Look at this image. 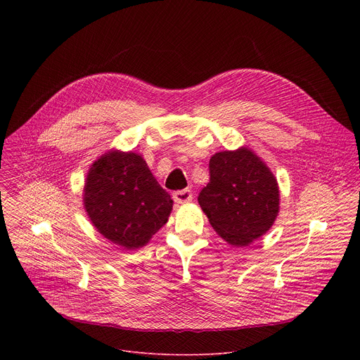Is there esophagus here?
I'll list each match as a JSON object with an SVG mask.
<instances>
[{
	"label": "esophagus",
	"mask_w": 360,
	"mask_h": 360,
	"mask_svg": "<svg viewBox=\"0 0 360 360\" xmlns=\"http://www.w3.org/2000/svg\"><path fill=\"white\" fill-rule=\"evenodd\" d=\"M172 198L176 203H186V202H191L192 200V192L191 189H181V191H175L172 193Z\"/></svg>",
	"instance_id": "1"
}]
</instances>
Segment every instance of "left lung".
Returning a JSON list of instances; mask_svg holds the SVG:
<instances>
[{
  "instance_id": "left-lung-1",
  "label": "left lung",
  "mask_w": 360,
  "mask_h": 360,
  "mask_svg": "<svg viewBox=\"0 0 360 360\" xmlns=\"http://www.w3.org/2000/svg\"><path fill=\"white\" fill-rule=\"evenodd\" d=\"M198 202L212 228L231 245L262 236L279 212V188L269 168L250 149L218 152L210 161V184Z\"/></svg>"
}]
</instances>
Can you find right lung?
<instances>
[{"label":"right lung","mask_w":360,"mask_h":360,"mask_svg":"<svg viewBox=\"0 0 360 360\" xmlns=\"http://www.w3.org/2000/svg\"><path fill=\"white\" fill-rule=\"evenodd\" d=\"M84 192L94 226L125 249L148 243L172 211L171 195L132 152L112 150L99 158L89 169Z\"/></svg>","instance_id":"1"}]
</instances>
